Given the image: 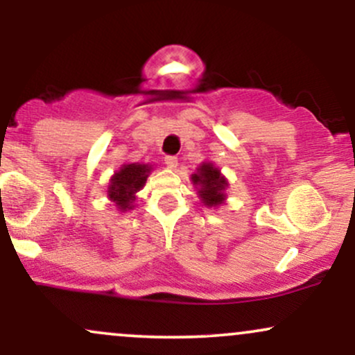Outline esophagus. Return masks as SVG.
Returning a JSON list of instances; mask_svg holds the SVG:
<instances>
[{
	"instance_id": "obj_1",
	"label": "esophagus",
	"mask_w": 355,
	"mask_h": 355,
	"mask_svg": "<svg viewBox=\"0 0 355 355\" xmlns=\"http://www.w3.org/2000/svg\"><path fill=\"white\" fill-rule=\"evenodd\" d=\"M165 165L168 166V168L175 170L178 166V158L173 157V155H166V157H165Z\"/></svg>"
}]
</instances>
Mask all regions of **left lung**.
<instances>
[{"label":"left lung","mask_w":355,"mask_h":355,"mask_svg":"<svg viewBox=\"0 0 355 355\" xmlns=\"http://www.w3.org/2000/svg\"><path fill=\"white\" fill-rule=\"evenodd\" d=\"M191 182L197 187L203 205L218 207L225 202V189L229 187V182L210 162L198 166L197 173L191 175Z\"/></svg>","instance_id":"obj_1"}]
</instances>
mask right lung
Masks as SVG:
<instances>
[{"mask_svg": "<svg viewBox=\"0 0 355 355\" xmlns=\"http://www.w3.org/2000/svg\"><path fill=\"white\" fill-rule=\"evenodd\" d=\"M152 165L126 164L113 175L108 185V198L115 202L116 209L121 211L132 210L135 202V193L144 189Z\"/></svg>", "mask_w": 355, "mask_h": 355, "instance_id": "obj_1", "label": "right lung"}]
</instances>
